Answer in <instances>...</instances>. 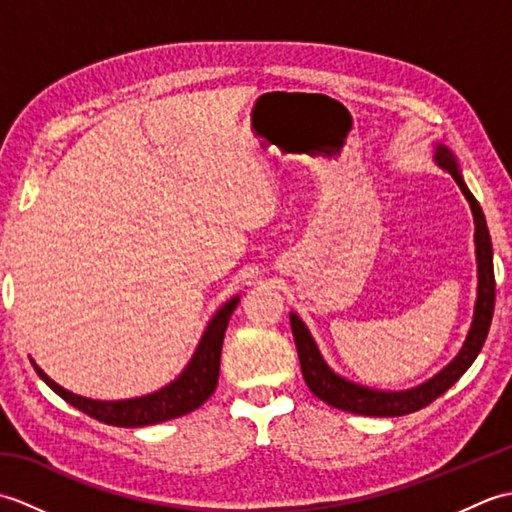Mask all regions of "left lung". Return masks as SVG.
Listing matches in <instances>:
<instances>
[{"mask_svg": "<svg viewBox=\"0 0 512 512\" xmlns=\"http://www.w3.org/2000/svg\"><path fill=\"white\" fill-rule=\"evenodd\" d=\"M433 160H436V165L442 171L451 173V178L458 182V187L464 193V198L469 202L471 213H473L477 297H475L469 334H466L460 352L455 354L453 361L447 367H442L436 376H431L429 380H424V383L416 387L389 391V389L358 385L354 380L334 372V369L328 365V361L323 358L317 341H314L312 332L308 330V325L303 323V319L297 312H290L292 336H295V343H297L303 380H306V385L310 387L314 396L323 402H328V405L336 409L358 413V416H372V418L407 416V413L427 407L429 402L440 398L444 391L458 383L460 376L473 365L477 354H480L484 347L488 328H491V321H493V310H495V273H493L491 235H488L482 206L473 198L469 187H466L453 151L447 145L438 143L433 147Z\"/></svg>", "mask_w": 512, "mask_h": 512, "instance_id": "left-lung-1", "label": "left lung"}]
</instances>
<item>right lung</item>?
<instances>
[{"label":"right lung","mask_w":512,"mask_h":512,"mask_svg":"<svg viewBox=\"0 0 512 512\" xmlns=\"http://www.w3.org/2000/svg\"><path fill=\"white\" fill-rule=\"evenodd\" d=\"M237 303L239 295L228 299L224 306L213 314V319L206 325L198 347H195L191 361L182 369L180 376L173 378L169 385L160 387L158 391H151V394L145 396L125 400L85 398L79 394H72V391L54 383L32 358L30 363L35 367L39 378L54 391V394H59L65 402H70L72 407L105 424H114V427H147V424L180 418L184 413H191L193 409H198L202 402L209 400L217 387L224 332L228 319H231V314L237 308Z\"/></svg>","instance_id":"right-lung-1"}]
</instances>
